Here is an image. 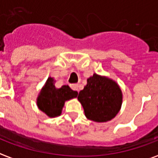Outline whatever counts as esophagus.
Segmentation results:
<instances>
[{"mask_svg": "<svg viewBox=\"0 0 158 158\" xmlns=\"http://www.w3.org/2000/svg\"><path fill=\"white\" fill-rule=\"evenodd\" d=\"M71 87L72 90L78 91V84H71Z\"/></svg>", "mask_w": 158, "mask_h": 158, "instance_id": "1", "label": "esophagus"}]
</instances>
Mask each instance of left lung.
<instances>
[{"label": "left lung", "instance_id": "left-lung-1", "mask_svg": "<svg viewBox=\"0 0 158 158\" xmlns=\"http://www.w3.org/2000/svg\"><path fill=\"white\" fill-rule=\"evenodd\" d=\"M85 116L89 120L103 123L115 117L121 109L123 93L115 81L94 73L77 97Z\"/></svg>", "mask_w": 158, "mask_h": 158}]
</instances>
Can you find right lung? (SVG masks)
Segmentation results:
<instances>
[{
    "mask_svg": "<svg viewBox=\"0 0 158 158\" xmlns=\"http://www.w3.org/2000/svg\"><path fill=\"white\" fill-rule=\"evenodd\" d=\"M55 83V78L49 77L36 100L38 108L49 118L60 115L65 102L77 98L78 94L77 91L71 89L68 85L57 88Z\"/></svg>",
    "mask_w": 158,
    "mask_h": 158,
    "instance_id": "1",
    "label": "right lung"
}]
</instances>
